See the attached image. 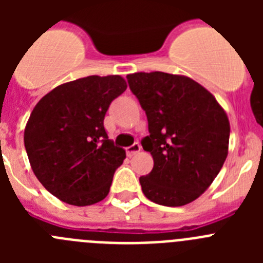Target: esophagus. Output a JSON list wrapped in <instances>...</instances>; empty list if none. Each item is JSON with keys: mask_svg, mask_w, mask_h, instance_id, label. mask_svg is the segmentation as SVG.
Segmentation results:
<instances>
[{"mask_svg": "<svg viewBox=\"0 0 263 263\" xmlns=\"http://www.w3.org/2000/svg\"><path fill=\"white\" fill-rule=\"evenodd\" d=\"M139 152H141V145H139L138 142L133 143V145H132V146L126 147L127 157H133V155H136L137 153H139Z\"/></svg>", "mask_w": 263, "mask_h": 263, "instance_id": "obj_1", "label": "esophagus"}]
</instances>
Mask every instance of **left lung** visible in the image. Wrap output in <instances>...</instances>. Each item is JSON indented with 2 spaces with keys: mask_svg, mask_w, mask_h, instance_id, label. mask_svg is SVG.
<instances>
[{
  "mask_svg": "<svg viewBox=\"0 0 263 263\" xmlns=\"http://www.w3.org/2000/svg\"><path fill=\"white\" fill-rule=\"evenodd\" d=\"M130 90L146 111L152 173L139 178L148 200L180 206L196 200L212 184L228 155L231 125L210 90L183 75L136 72Z\"/></svg>",
  "mask_w": 263,
  "mask_h": 263,
  "instance_id": "8db88e82",
  "label": "left lung"
}]
</instances>
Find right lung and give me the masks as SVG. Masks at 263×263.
Listing matches in <instances>:
<instances>
[{
    "instance_id": "add662e5",
    "label": "right lung",
    "mask_w": 263,
    "mask_h": 263,
    "mask_svg": "<svg viewBox=\"0 0 263 263\" xmlns=\"http://www.w3.org/2000/svg\"><path fill=\"white\" fill-rule=\"evenodd\" d=\"M126 88L120 75L87 76L58 85L32 109L23 136L30 164L64 203L92 205L109 194L126 153L108 138L104 117Z\"/></svg>"
}]
</instances>
